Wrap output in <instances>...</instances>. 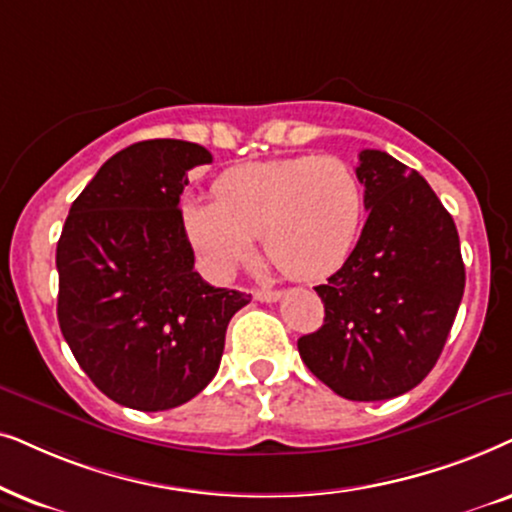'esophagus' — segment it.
I'll return each instance as SVG.
<instances>
[{"label": "esophagus", "instance_id": "34e87169", "mask_svg": "<svg viewBox=\"0 0 512 512\" xmlns=\"http://www.w3.org/2000/svg\"><path fill=\"white\" fill-rule=\"evenodd\" d=\"M252 297H255L257 302H276V299H281V292L278 290H255L252 292Z\"/></svg>", "mask_w": 512, "mask_h": 512}]
</instances>
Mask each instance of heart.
I'll return each mask as SVG.
<instances>
[{
    "label": "heart",
    "mask_w": 512,
    "mask_h": 512,
    "mask_svg": "<svg viewBox=\"0 0 512 512\" xmlns=\"http://www.w3.org/2000/svg\"><path fill=\"white\" fill-rule=\"evenodd\" d=\"M215 201L182 206L187 236L210 274L229 276L262 238L264 257L288 278L318 281L342 267L363 227L365 194L337 156L248 163L217 177Z\"/></svg>",
    "instance_id": "b5f03b06"
}]
</instances>
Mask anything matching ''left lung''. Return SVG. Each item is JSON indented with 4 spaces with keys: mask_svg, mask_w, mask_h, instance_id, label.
Wrapping results in <instances>:
<instances>
[{
    "mask_svg": "<svg viewBox=\"0 0 512 512\" xmlns=\"http://www.w3.org/2000/svg\"><path fill=\"white\" fill-rule=\"evenodd\" d=\"M358 159L370 215L344 267L316 288L323 325L297 349L337 395L370 403L412 391L433 370L466 269L452 215L424 177L379 149Z\"/></svg>",
    "mask_w": 512,
    "mask_h": 512,
    "instance_id": "left-lung-1",
    "label": "left lung"
}]
</instances>
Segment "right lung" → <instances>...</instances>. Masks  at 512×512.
<instances>
[{
  "mask_svg": "<svg viewBox=\"0 0 512 512\" xmlns=\"http://www.w3.org/2000/svg\"><path fill=\"white\" fill-rule=\"evenodd\" d=\"M210 161L196 142H135L102 163L60 234V330L88 379L131 410L199 395L220 367L231 316L250 302L194 271L180 196L187 170Z\"/></svg>",
  "mask_w": 512,
  "mask_h": 512,
  "instance_id": "1",
  "label": "right lung"
}]
</instances>
